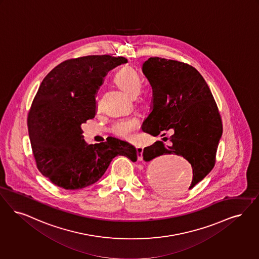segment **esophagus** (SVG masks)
Masks as SVG:
<instances>
[{"mask_svg": "<svg viewBox=\"0 0 259 259\" xmlns=\"http://www.w3.org/2000/svg\"><path fill=\"white\" fill-rule=\"evenodd\" d=\"M136 152H137V156H138V160L139 161H142L143 160V152H144V147H137L136 149Z\"/></svg>", "mask_w": 259, "mask_h": 259, "instance_id": "obj_1", "label": "esophagus"}]
</instances>
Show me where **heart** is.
I'll use <instances>...</instances> for the list:
<instances>
[{
	"label": "heart",
	"mask_w": 259,
	"mask_h": 259,
	"mask_svg": "<svg viewBox=\"0 0 259 259\" xmlns=\"http://www.w3.org/2000/svg\"><path fill=\"white\" fill-rule=\"evenodd\" d=\"M114 82L130 96H136L141 92L142 79L131 66L121 68L114 76ZM141 126V121L137 116L125 117L116 120L111 127V131L116 137L123 140H132L135 133Z\"/></svg>",
	"instance_id": "obj_1"
}]
</instances>
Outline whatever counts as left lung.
Here are the masks:
<instances>
[{"label": "left lung", "mask_w": 259, "mask_h": 259, "mask_svg": "<svg viewBox=\"0 0 259 259\" xmlns=\"http://www.w3.org/2000/svg\"><path fill=\"white\" fill-rule=\"evenodd\" d=\"M142 69L152 88L151 112L143 131L154 137L174 131L168 145L158 141L145 147L144 159L183 156L193 168L192 189L215 166L223 134L217 104L200 73L187 63L155 57L145 61Z\"/></svg>", "instance_id": "8db88e82"}]
</instances>
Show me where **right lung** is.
<instances>
[{"instance_id": "obj_1", "label": "right lung", "mask_w": 259, "mask_h": 259, "mask_svg": "<svg viewBox=\"0 0 259 259\" xmlns=\"http://www.w3.org/2000/svg\"><path fill=\"white\" fill-rule=\"evenodd\" d=\"M123 57L87 56L60 63L47 74L34 96L28 130L36 166L42 176L65 190L97 182L115 156L137 161L133 145L111 138L88 145L81 125L95 115V95L111 69Z\"/></svg>"}]
</instances>
